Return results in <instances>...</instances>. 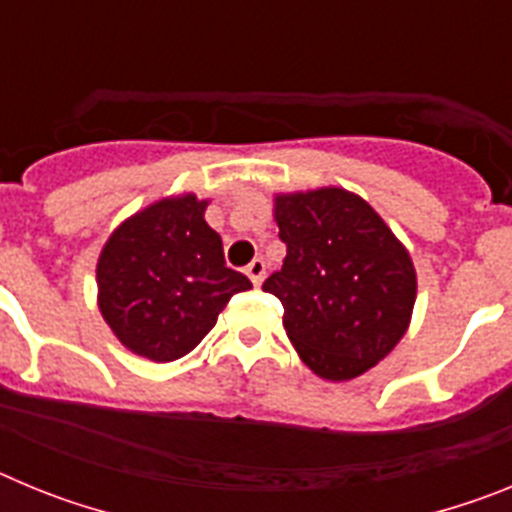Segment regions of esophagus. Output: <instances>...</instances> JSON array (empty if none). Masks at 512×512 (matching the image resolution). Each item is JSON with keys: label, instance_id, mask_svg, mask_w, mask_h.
Instances as JSON below:
<instances>
[{"label": "esophagus", "instance_id": "34e87169", "mask_svg": "<svg viewBox=\"0 0 512 512\" xmlns=\"http://www.w3.org/2000/svg\"><path fill=\"white\" fill-rule=\"evenodd\" d=\"M246 274H248V279H251V282L256 284V287H259V284L264 282V277H266V264H264V259H253L251 264L246 266Z\"/></svg>", "mask_w": 512, "mask_h": 512}]
</instances>
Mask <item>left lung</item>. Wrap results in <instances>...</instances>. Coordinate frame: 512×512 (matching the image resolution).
Returning <instances> with one entry per match:
<instances>
[{
    "instance_id": "left-lung-1",
    "label": "left lung",
    "mask_w": 512,
    "mask_h": 512,
    "mask_svg": "<svg viewBox=\"0 0 512 512\" xmlns=\"http://www.w3.org/2000/svg\"><path fill=\"white\" fill-rule=\"evenodd\" d=\"M282 269L264 282L318 377L346 382L390 354L410 323L415 269L382 217L338 187L277 197Z\"/></svg>"
}]
</instances>
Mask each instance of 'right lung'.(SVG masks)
<instances>
[{"label": "right lung", "instance_id": "obj_1", "mask_svg": "<svg viewBox=\"0 0 512 512\" xmlns=\"http://www.w3.org/2000/svg\"><path fill=\"white\" fill-rule=\"evenodd\" d=\"M194 194L161 200L110 235L97 264L99 310L130 351L176 361L200 346L230 297L251 289L228 269Z\"/></svg>", "mask_w": 512, "mask_h": 512}]
</instances>
